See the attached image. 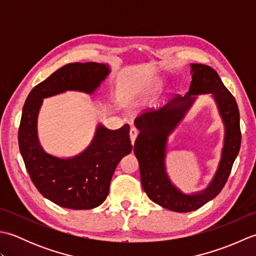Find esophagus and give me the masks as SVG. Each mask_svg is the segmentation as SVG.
<instances>
[{
    "label": "esophagus",
    "instance_id": "34e87169",
    "mask_svg": "<svg viewBox=\"0 0 256 256\" xmlns=\"http://www.w3.org/2000/svg\"><path fill=\"white\" fill-rule=\"evenodd\" d=\"M138 134V130L135 128H132L131 130H130V138H131L132 144H134L135 140H136Z\"/></svg>",
    "mask_w": 256,
    "mask_h": 256
}]
</instances>
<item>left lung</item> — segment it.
Returning <instances> with one entry per match:
<instances>
[{
    "label": "left lung",
    "mask_w": 256,
    "mask_h": 256,
    "mask_svg": "<svg viewBox=\"0 0 256 256\" xmlns=\"http://www.w3.org/2000/svg\"><path fill=\"white\" fill-rule=\"evenodd\" d=\"M190 67L192 80L186 96H178L160 110L142 114L134 121L140 130L134 154L140 164L144 192L153 202L175 212L197 210L218 196L229 178L241 146L240 113L234 96L214 69L201 64H192ZM200 94H211L215 99L225 124V140L218 170L210 186L189 195L171 182L166 172L164 158L168 136Z\"/></svg>",
    "instance_id": "left-lung-1"
}]
</instances>
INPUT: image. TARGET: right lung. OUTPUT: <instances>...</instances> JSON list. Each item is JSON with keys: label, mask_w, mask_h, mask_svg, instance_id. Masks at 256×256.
<instances>
[{"label": "right lung", "mask_w": 256, "mask_h": 256, "mask_svg": "<svg viewBox=\"0 0 256 256\" xmlns=\"http://www.w3.org/2000/svg\"><path fill=\"white\" fill-rule=\"evenodd\" d=\"M110 74L106 64L74 62L59 68L32 89L23 106L18 146L32 184L45 198L64 208L86 210L106 200L114 170L131 153L130 125L112 131L96 126L94 140L80 154L60 158L46 153L37 134L42 100L66 91L92 94Z\"/></svg>", "instance_id": "obj_1"}]
</instances>
